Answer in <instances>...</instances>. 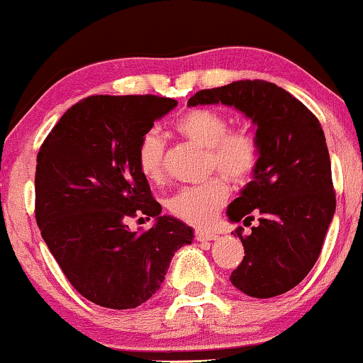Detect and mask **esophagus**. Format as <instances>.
Returning a JSON list of instances; mask_svg holds the SVG:
<instances>
[{
  "label": "esophagus",
  "mask_w": 363,
  "mask_h": 363,
  "mask_svg": "<svg viewBox=\"0 0 363 363\" xmlns=\"http://www.w3.org/2000/svg\"><path fill=\"white\" fill-rule=\"evenodd\" d=\"M217 234L212 231H195V240L197 241H212L216 240Z\"/></svg>",
  "instance_id": "esophagus-1"
}]
</instances>
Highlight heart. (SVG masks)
Here are the masks:
<instances>
[{
	"instance_id": "1",
	"label": "heart",
	"mask_w": 363,
	"mask_h": 363,
	"mask_svg": "<svg viewBox=\"0 0 363 363\" xmlns=\"http://www.w3.org/2000/svg\"><path fill=\"white\" fill-rule=\"evenodd\" d=\"M174 130L190 143L207 149V166L219 169L234 183L250 180L258 164L259 147L248 129H229L228 118L212 108H190L173 123ZM138 168L146 180L157 183L164 174V140L156 130H147L138 144ZM224 177H214L202 185L185 186L168 199V211L191 225H207L229 197Z\"/></svg>"
}]
</instances>
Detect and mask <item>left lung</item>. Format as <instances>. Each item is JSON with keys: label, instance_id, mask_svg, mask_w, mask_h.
I'll return each instance as SVG.
<instances>
[{"label": "left lung", "instance_id": "left-lung-1", "mask_svg": "<svg viewBox=\"0 0 363 363\" xmlns=\"http://www.w3.org/2000/svg\"><path fill=\"white\" fill-rule=\"evenodd\" d=\"M234 106L257 127L259 157L251 180L228 207L231 223L259 216L242 236V262L229 280L257 299L289 292L318 262L335 216L331 161L321 123L302 101L263 79L200 89L190 106ZM251 224V223H250Z\"/></svg>", "mask_w": 363, "mask_h": 363}]
</instances>
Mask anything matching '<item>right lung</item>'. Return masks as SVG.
<instances>
[{
  "label": "right lung",
  "mask_w": 363,
  "mask_h": 363,
  "mask_svg": "<svg viewBox=\"0 0 363 363\" xmlns=\"http://www.w3.org/2000/svg\"><path fill=\"white\" fill-rule=\"evenodd\" d=\"M177 100L155 95H96L72 105L37 155L35 219L72 287L108 309H134L163 284L173 255L194 229L160 216L138 168V144ZM132 216H156L130 232Z\"/></svg>",
  "instance_id": "add662e5"
}]
</instances>
